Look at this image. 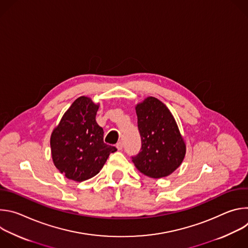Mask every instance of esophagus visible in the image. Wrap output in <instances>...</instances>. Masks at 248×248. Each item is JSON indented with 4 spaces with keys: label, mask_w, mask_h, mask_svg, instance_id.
<instances>
[{
    "label": "esophagus",
    "mask_w": 248,
    "mask_h": 248,
    "mask_svg": "<svg viewBox=\"0 0 248 248\" xmlns=\"http://www.w3.org/2000/svg\"><path fill=\"white\" fill-rule=\"evenodd\" d=\"M116 147L118 148V150H122V149H123V143H122V142H118L117 145H116Z\"/></svg>",
    "instance_id": "esophagus-1"
}]
</instances>
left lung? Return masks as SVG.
<instances>
[{"label":"left lung","mask_w":248,"mask_h":248,"mask_svg":"<svg viewBox=\"0 0 248 248\" xmlns=\"http://www.w3.org/2000/svg\"><path fill=\"white\" fill-rule=\"evenodd\" d=\"M135 111L142 146L132 162L149 178H166L182 165L186 153L178 124L167 106L155 97L136 104Z\"/></svg>","instance_id":"left-lung-1"}]
</instances>
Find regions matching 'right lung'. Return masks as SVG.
I'll list each match as a JSON object with an SVG mask.
<instances>
[{
	"label": "right lung",
	"instance_id": "right-lung-1",
	"mask_svg": "<svg viewBox=\"0 0 248 248\" xmlns=\"http://www.w3.org/2000/svg\"><path fill=\"white\" fill-rule=\"evenodd\" d=\"M99 106L89 97H78L52 131L53 163L68 180L80 183L93 178L117 151L104 143L103 128L96 123Z\"/></svg>",
	"mask_w": 248,
	"mask_h": 248
}]
</instances>
